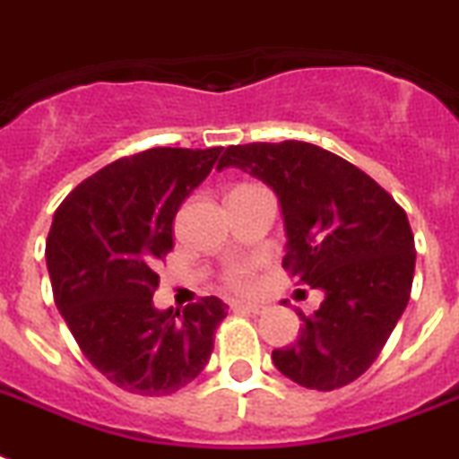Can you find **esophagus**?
I'll list each match as a JSON object with an SVG mask.
<instances>
[{"mask_svg": "<svg viewBox=\"0 0 459 459\" xmlns=\"http://www.w3.org/2000/svg\"><path fill=\"white\" fill-rule=\"evenodd\" d=\"M230 307L236 308V311H247V314H259L264 308L259 301H233Z\"/></svg>", "mask_w": 459, "mask_h": 459, "instance_id": "34e87169", "label": "esophagus"}]
</instances>
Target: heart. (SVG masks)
Masks as SVG:
<instances>
[{"label": "heart", "instance_id": "1", "mask_svg": "<svg viewBox=\"0 0 459 459\" xmlns=\"http://www.w3.org/2000/svg\"><path fill=\"white\" fill-rule=\"evenodd\" d=\"M223 282H226L230 290L245 292V290H249L255 285V264H233L230 268H226Z\"/></svg>", "mask_w": 459, "mask_h": 459}]
</instances>
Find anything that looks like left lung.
Listing matches in <instances>:
<instances>
[{
  "label": "left lung",
  "instance_id": "left-lung-1",
  "mask_svg": "<svg viewBox=\"0 0 459 459\" xmlns=\"http://www.w3.org/2000/svg\"><path fill=\"white\" fill-rule=\"evenodd\" d=\"M219 169L238 167L278 195L288 252L282 268L325 292L301 318L275 368L307 389L359 379L385 349L411 299L415 238L405 210L359 167L304 141L229 145Z\"/></svg>",
  "mask_w": 459,
  "mask_h": 459
}]
</instances>
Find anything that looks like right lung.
I'll return each instance as SVG.
<instances>
[{"mask_svg":"<svg viewBox=\"0 0 459 459\" xmlns=\"http://www.w3.org/2000/svg\"><path fill=\"white\" fill-rule=\"evenodd\" d=\"M219 152L151 148L115 160L84 178L51 221L56 307L89 363L129 394L167 396L193 382L226 318L219 297H203L184 314L152 307L155 268L174 247V217Z\"/></svg>","mask_w":459,"mask_h":459,"instance_id":"add662e5","label":"right lung"}]
</instances>
